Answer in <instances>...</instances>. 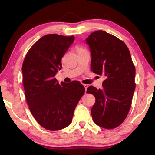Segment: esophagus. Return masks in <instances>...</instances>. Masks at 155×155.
<instances>
[{
    "label": "esophagus",
    "instance_id": "esophagus-1",
    "mask_svg": "<svg viewBox=\"0 0 155 155\" xmlns=\"http://www.w3.org/2000/svg\"><path fill=\"white\" fill-rule=\"evenodd\" d=\"M83 86L85 88V93H87V88H88V84H83Z\"/></svg>",
    "mask_w": 155,
    "mask_h": 155
}]
</instances>
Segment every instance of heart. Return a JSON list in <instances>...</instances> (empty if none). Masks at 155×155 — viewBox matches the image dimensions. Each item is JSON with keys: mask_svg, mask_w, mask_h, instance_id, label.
<instances>
[{"mask_svg": "<svg viewBox=\"0 0 155 155\" xmlns=\"http://www.w3.org/2000/svg\"><path fill=\"white\" fill-rule=\"evenodd\" d=\"M82 49H83V48H79L78 49V51H79V50H82Z\"/></svg>", "mask_w": 155, "mask_h": 155, "instance_id": "1", "label": "heart"}]
</instances>
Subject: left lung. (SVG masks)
<instances>
[{
  "mask_svg": "<svg viewBox=\"0 0 155 155\" xmlns=\"http://www.w3.org/2000/svg\"><path fill=\"white\" fill-rule=\"evenodd\" d=\"M85 42L90 48L92 71L106 78L102 89L87 88L96 99L91 109L93 120L98 126L112 129L123 123L130 108L135 68L127 45L114 36L97 31Z\"/></svg>",
  "mask_w": 155,
  "mask_h": 155,
  "instance_id": "obj_1",
  "label": "left lung"
}]
</instances>
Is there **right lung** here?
Instances as JSON below:
<instances>
[{
    "mask_svg": "<svg viewBox=\"0 0 155 155\" xmlns=\"http://www.w3.org/2000/svg\"><path fill=\"white\" fill-rule=\"evenodd\" d=\"M74 41V36H43L32 46L23 62V85L29 109L36 120L49 130H61L71 124L85 91L77 81L59 84L54 78Z\"/></svg>",
    "mask_w": 155,
    "mask_h": 155,
    "instance_id": "add662e5",
    "label": "right lung"
}]
</instances>
